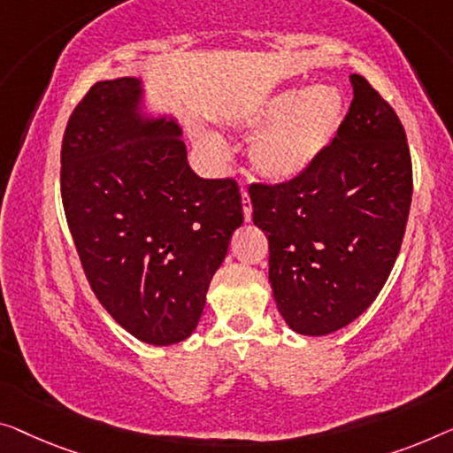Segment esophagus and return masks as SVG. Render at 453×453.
<instances>
[{"label": "esophagus", "instance_id": "obj_1", "mask_svg": "<svg viewBox=\"0 0 453 453\" xmlns=\"http://www.w3.org/2000/svg\"><path fill=\"white\" fill-rule=\"evenodd\" d=\"M242 207H244V219L252 221V201L248 197V191H242Z\"/></svg>", "mask_w": 453, "mask_h": 453}]
</instances>
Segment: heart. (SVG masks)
<instances>
[{"label":"heart","instance_id":"obj_1","mask_svg":"<svg viewBox=\"0 0 453 453\" xmlns=\"http://www.w3.org/2000/svg\"><path fill=\"white\" fill-rule=\"evenodd\" d=\"M346 101L334 85L287 87L250 105L234 118L244 134H256L248 158L254 173L268 183H291L311 171L340 130ZM197 138L215 144L205 132Z\"/></svg>","mask_w":453,"mask_h":453}]
</instances>
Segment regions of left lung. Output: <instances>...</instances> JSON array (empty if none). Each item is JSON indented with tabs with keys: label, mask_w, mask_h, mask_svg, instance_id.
Here are the masks:
<instances>
[{
	"label": "left lung",
	"mask_w": 453,
	"mask_h": 453,
	"mask_svg": "<svg viewBox=\"0 0 453 453\" xmlns=\"http://www.w3.org/2000/svg\"><path fill=\"white\" fill-rule=\"evenodd\" d=\"M349 81L348 116L311 171L250 187L276 307L301 335L334 334L372 305L399 256L413 195L399 116L366 79Z\"/></svg>",
	"instance_id": "1"
}]
</instances>
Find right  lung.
Wrapping results in <instances>:
<instances>
[{
    "instance_id": "add662e5",
    "label": "right lung",
    "mask_w": 453,
    "mask_h": 453,
    "mask_svg": "<svg viewBox=\"0 0 453 453\" xmlns=\"http://www.w3.org/2000/svg\"><path fill=\"white\" fill-rule=\"evenodd\" d=\"M60 165L66 221L105 311L150 346L187 340L244 224L235 180L195 174L179 121L148 110L138 77L91 87Z\"/></svg>"
}]
</instances>
